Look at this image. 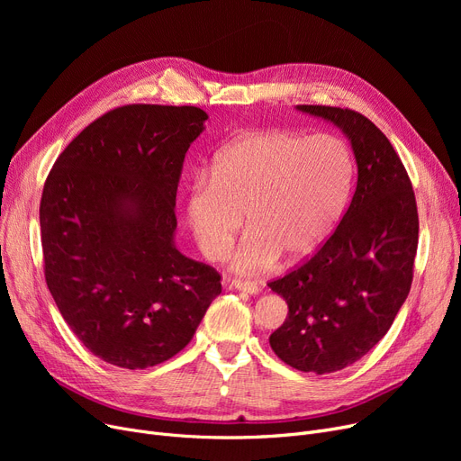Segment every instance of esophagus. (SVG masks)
Returning <instances> with one entry per match:
<instances>
[{"label": "esophagus", "mask_w": 461, "mask_h": 461, "mask_svg": "<svg viewBox=\"0 0 461 461\" xmlns=\"http://www.w3.org/2000/svg\"><path fill=\"white\" fill-rule=\"evenodd\" d=\"M230 285L235 287V289H239V292H245V294H250V295H254V294L259 292V285H258V284L247 282V280H240V278H233V280L230 282Z\"/></svg>", "instance_id": "esophagus-1"}]
</instances>
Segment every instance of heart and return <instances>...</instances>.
Returning a JSON list of instances; mask_svg holds the SVG:
<instances>
[{
	"label": "heart",
	"instance_id": "obj_1",
	"mask_svg": "<svg viewBox=\"0 0 461 461\" xmlns=\"http://www.w3.org/2000/svg\"><path fill=\"white\" fill-rule=\"evenodd\" d=\"M353 155L336 134L292 131L245 134L216 153L211 172L192 179L186 218L209 259H221L243 224L233 258L240 273L318 250L348 205Z\"/></svg>",
	"mask_w": 461,
	"mask_h": 461
}]
</instances>
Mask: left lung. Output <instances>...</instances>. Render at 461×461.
Masks as SVG:
<instances>
[{"mask_svg": "<svg viewBox=\"0 0 461 461\" xmlns=\"http://www.w3.org/2000/svg\"><path fill=\"white\" fill-rule=\"evenodd\" d=\"M297 108L340 127L358 167L351 203L332 235L269 282L289 308L269 338L273 351L292 368L321 375L353 365L391 329L413 282L419 212L398 153L368 117L338 106Z\"/></svg>", "mask_w": 461, "mask_h": 461, "instance_id": "1", "label": "left lung"}]
</instances>
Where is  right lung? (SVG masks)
<instances>
[{
    "instance_id": "1",
    "label": "right lung",
    "mask_w": 461,
    "mask_h": 461,
    "mask_svg": "<svg viewBox=\"0 0 461 461\" xmlns=\"http://www.w3.org/2000/svg\"><path fill=\"white\" fill-rule=\"evenodd\" d=\"M196 106L127 104L95 119L48 174L41 198L46 285L78 340L145 370L196 332L221 273L174 247L176 196Z\"/></svg>"
}]
</instances>
